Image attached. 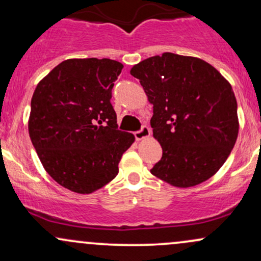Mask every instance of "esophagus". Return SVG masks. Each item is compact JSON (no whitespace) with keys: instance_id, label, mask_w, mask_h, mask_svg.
Listing matches in <instances>:
<instances>
[{"instance_id":"esophagus-1","label":"esophagus","mask_w":261,"mask_h":261,"mask_svg":"<svg viewBox=\"0 0 261 261\" xmlns=\"http://www.w3.org/2000/svg\"><path fill=\"white\" fill-rule=\"evenodd\" d=\"M149 135H151L149 128L146 126V125H143V126L141 127L139 131H136V133H135V137H136V140H142V139H146V137H148Z\"/></svg>"}]
</instances>
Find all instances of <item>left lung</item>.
<instances>
[{
	"label": "left lung",
	"mask_w": 261,
	"mask_h": 261,
	"mask_svg": "<svg viewBox=\"0 0 261 261\" xmlns=\"http://www.w3.org/2000/svg\"><path fill=\"white\" fill-rule=\"evenodd\" d=\"M153 104L151 126L163 154L151 173L178 188L211 178L238 136L232 87L201 59L164 53L131 68Z\"/></svg>",
	"instance_id": "obj_1"
}]
</instances>
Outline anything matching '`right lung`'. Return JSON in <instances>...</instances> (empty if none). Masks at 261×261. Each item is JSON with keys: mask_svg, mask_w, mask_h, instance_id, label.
Listing matches in <instances>:
<instances>
[{"mask_svg": "<svg viewBox=\"0 0 261 261\" xmlns=\"http://www.w3.org/2000/svg\"><path fill=\"white\" fill-rule=\"evenodd\" d=\"M122 67L109 59L66 60L33 94V146L49 175L74 193H93L113 180L135 141L133 134L118 130L110 103Z\"/></svg>", "mask_w": 261, "mask_h": 261, "instance_id": "right-lung-1", "label": "right lung"}]
</instances>
